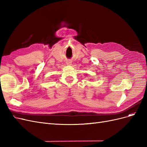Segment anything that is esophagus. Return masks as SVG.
I'll list each match as a JSON object with an SVG mask.
<instances>
[{
    "mask_svg": "<svg viewBox=\"0 0 147 147\" xmlns=\"http://www.w3.org/2000/svg\"><path fill=\"white\" fill-rule=\"evenodd\" d=\"M67 65H72V62H71V61H67Z\"/></svg>",
    "mask_w": 147,
    "mask_h": 147,
    "instance_id": "34e87169",
    "label": "esophagus"
}]
</instances>
